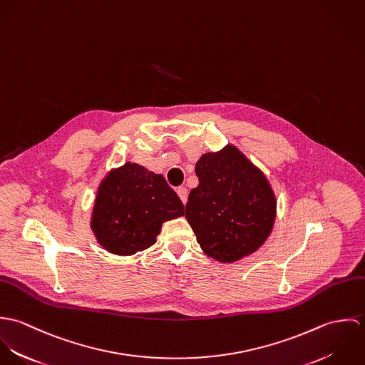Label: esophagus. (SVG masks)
<instances>
[{"label": "esophagus", "mask_w": 365, "mask_h": 365, "mask_svg": "<svg viewBox=\"0 0 365 365\" xmlns=\"http://www.w3.org/2000/svg\"><path fill=\"white\" fill-rule=\"evenodd\" d=\"M177 194L180 197V200L182 201V204H187V200H188V190L185 187H180L177 190Z\"/></svg>", "instance_id": "34e87169"}]
</instances>
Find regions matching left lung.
Segmentation results:
<instances>
[{
  "mask_svg": "<svg viewBox=\"0 0 365 365\" xmlns=\"http://www.w3.org/2000/svg\"><path fill=\"white\" fill-rule=\"evenodd\" d=\"M200 180L185 205L201 249L232 262L255 253L275 219V197L260 171L233 146L207 153L195 165Z\"/></svg>",
  "mask_w": 365,
  "mask_h": 365,
  "instance_id": "obj_1",
  "label": "left lung"
}]
</instances>
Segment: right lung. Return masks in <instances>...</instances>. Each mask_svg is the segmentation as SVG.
<instances>
[{"instance_id": "add662e5", "label": "right lung", "mask_w": 365, "mask_h": 365, "mask_svg": "<svg viewBox=\"0 0 365 365\" xmlns=\"http://www.w3.org/2000/svg\"><path fill=\"white\" fill-rule=\"evenodd\" d=\"M184 215V205L164 177L126 163L101 184L91 227L108 252L132 256L149 249L165 220Z\"/></svg>"}]
</instances>
